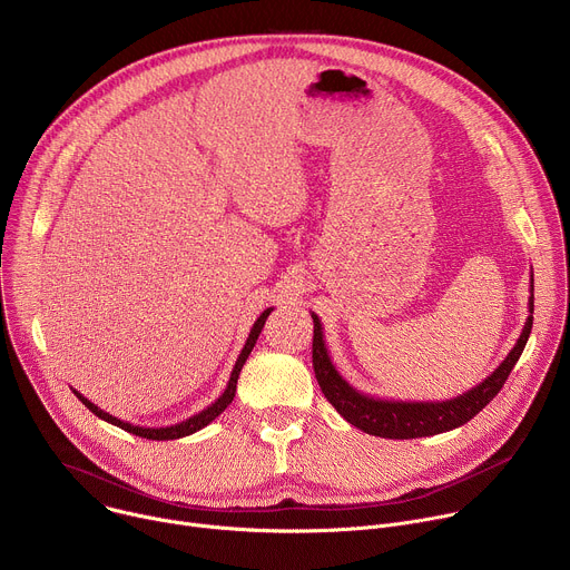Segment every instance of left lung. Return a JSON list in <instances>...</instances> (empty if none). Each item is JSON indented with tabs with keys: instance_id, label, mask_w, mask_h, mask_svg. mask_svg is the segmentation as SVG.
<instances>
[{
	"instance_id": "8db88e82",
	"label": "left lung",
	"mask_w": 570,
	"mask_h": 570,
	"mask_svg": "<svg viewBox=\"0 0 570 570\" xmlns=\"http://www.w3.org/2000/svg\"><path fill=\"white\" fill-rule=\"evenodd\" d=\"M534 279L530 275V297H528V320L523 324V332L517 345L510 350L505 361L487 376L475 387L462 392L460 396L446 401H394V399H379L356 390L347 383L332 356L324 345L322 324L315 313L313 317V370L315 379L334 409L356 429L367 435L387 438V440H415V438H431L438 433L453 431L469 420H473L487 403H490L508 381L510 372L514 370L519 356L532 332V313H534Z\"/></svg>"
}]
</instances>
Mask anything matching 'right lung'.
<instances>
[{"instance_id":"add662e5","label":"right lung","mask_w":570,"mask_h":570,"mask_svg":"<svg viewBox=\"0 0 570 570\" xmlns=\"http://www.w3.org/2000/svg\"><path fill=\"white\" fill-rule=\"evenodd\" d=\"M271 311H273V308H266V311L257 317V322L253 324L250 336H248L246 345H243V350H240V354H238V358H236V363H234V367H232V374H229V381H227V385H225L223 394H220L214 403H209L207 409H203L200 413H196V415H191V417H187V420H183V422H178V424H171V426H157V429H153V426L130 424V422H124V420L112 417L110 413L101 411L97 403H92L88 396H83V394H80L78 390H73V387H71V392L78 396V401H83V403L88 405V409H90L99 420H104V422H108V424H112V426H119V429H124V431H128V433H132V435H139V438H146V440H157V442H159V440H178V438H187V435H191V433H196V431L205 429L207 424H212V422H214V420H216V417L227 409V405L232 403L234 392H236L238 374H240L243 365H246V361H248V356H250V352H253V347H255V343H257V338H259V334H262V330H264L266 317L271 315Z\"/></svg>"}]
</instances>
